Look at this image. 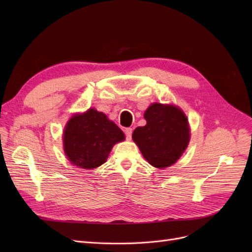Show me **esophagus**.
Wrapping results in <instances>:
<instances>
[{"instance_id": "1", "label": "esophagus", "mask_w": 252, "mask_h": 252, "mask_svg": "<svg viewBox=\"0 0 252 252\" xmlns=\"http://www.w3.org/2000/svg\"><path fill=\"white\" fill-rule=\"evenodd\" d=\"M125 135H126V139L127 140H130L131 139V135H132V128L128 127V128H125Z\"/></svg>"}]
</instances>
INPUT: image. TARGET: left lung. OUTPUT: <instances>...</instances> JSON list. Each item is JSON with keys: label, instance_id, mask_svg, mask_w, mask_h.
Segmentation results:
<instances>
[{"label": "left lung", "instance_id": "obj_1", "mask_svg": "<svg viewBox=\"0 0 252 252\" xmlns=\"http://www.w3.org/2000/svg\"><path fill=\"white\" fill-rule=\"evenodd\" d=\"M147 124L136 127L132 139L146 161L165 168L178 161L189 142L187 118L171 105L152 104L144 114Z\"/></svg>", "mask_w": 252, "mask_h": 252}]
</instances>
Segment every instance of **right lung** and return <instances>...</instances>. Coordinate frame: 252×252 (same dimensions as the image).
<instances>
[{
    "instance_id": "obj_1",
    "label": "right lung",
    "mask_w": 252,
    "mask_h": 252,
    "mask_svg": "<svg viewBox=\"0 0 252 252\" xmlns=\"http://www.w3.org/2000/svg\"><path fill=\"white\" fill-rule=\"evenodd\" d=\"M123 131L103 112L89 109L73 116L64 131V150L69 161L84 169L106 162L112 146L124 141Z\"/></svg>"
}]
</instances>
